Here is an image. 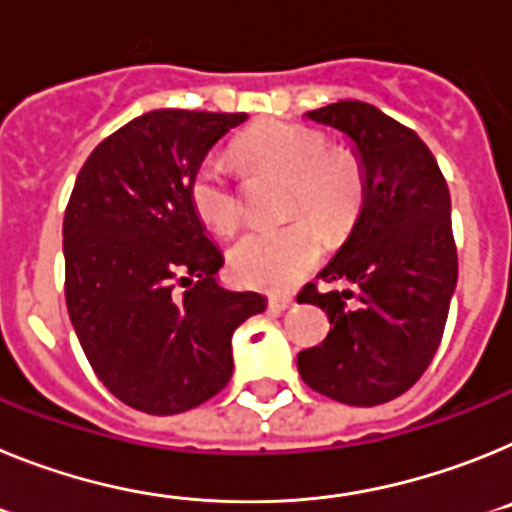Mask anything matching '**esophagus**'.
<instances>
[{"instance_id":"esophagus-1","label":"esophagus","mask_w":512,"mask_h":512,"mask_svg":"<svg viewBox=\"0 0 512 512\" xmlns=\"http://www.w3.org/2000/svg\"><path fill=\"white\" fill-rule=\"evenodd\" d=\"M268 306L273 311H286L293 306V296H270Z\"/></svg>"}]
</instances>
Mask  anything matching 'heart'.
<instances>
[{
    "label": "heart",
    "instance_id": "obj_1",
    "mask_svg": "<svg viewBox=\"0 0 512 512\" xmlns=\"http://www.w3.org/2000/svg\"><path fill=\"white\" fill-rule=\"evenodd\" d=\"M237 151L252 167H270L291 175L288 216L309 213L327 231L353 224L366 195L361 162L345 151H330L322 131L301 123L273 121L255 126L239 139ZM195 216L219 234L239 226V193L229 162L219 154L203 159L188 182ZM322 255V239L309 221L283 229L250 231L229 252V268L244 286L281 288L301 281Z\"/></svg>",
    "mask_w": 512,
    "mask_h": 512
}]
</instances>
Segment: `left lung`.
Instances as JSON below:
<instances>
[{
	"instance_id": "8db88e82",
	"label": "left lung",
	"mask_w": 512,
	"mask_h": 512,
	"mask_svg": "<svg viewBox=\"0 0 512 512\" xmlns=\"http://www.w3.org/2000/svg\"><path fill=\"white\" fill-rule=\"evenodd\" d=\"M353 141L366 195L350 237L299 304L330 317L322 345L301 350L306 386L355 407L397 399L420 379L441 345L459 278L451 231V195L438 162L412 128L361 100L306 113Z\"/></svg>"
}]
</instances>
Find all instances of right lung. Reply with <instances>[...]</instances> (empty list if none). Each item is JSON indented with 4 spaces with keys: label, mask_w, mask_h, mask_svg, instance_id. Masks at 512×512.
I'll use <instances>...</instances> for the list:
<instances>
[{
    "label": "right lung",
    "mask_w": 512,
    "mask_h": 512,
    "mask_svg": "<svg viewBox=\"0 0 512 512\" xmlns=\"http://www.w3.org/2000/svg\"><path fill=\"white\" fill-rule=\"evenodd\" d=\"M244 121L151 110L97 144L71 190L69 319L97 379L146 415H177L219 394L234 371L231 335L268 306L260 293L221 286L224 255L188 198L195 167Z\"/></svg>",
    "instance_id": "right-lung-1"
}]
</instances>
